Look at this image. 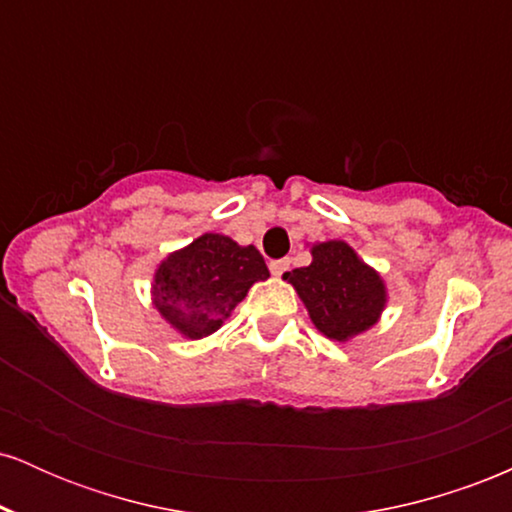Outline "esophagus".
<instances>
[{
	"label": "esophagus",
	"mask_w": 512,
	"mask_h": 512,
	"mask_svg": "<svg viewBox=\"0 0 512 512\" xmlns=\"http://www.w3.org/2000/svg\"><path fill=\"white\" fill-rule=\"evenodd\" d=\"M289 269H291V260H289V257H284V260L269 262V272H272L274 276H281L284 272H289Z\"/></svg>",
	"instance_id": "34e87169"
}]
</instances>
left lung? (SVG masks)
<instances>
[{
    "instance_id": "8db88e82",
    "label": "left lung",
    "mask_w": 512,
    "mask_h": 512,
    "mask_svg": "<svg viewBox=\"0 0 512 512\" xmlns=\"http://www.w3.org/2000/svg\"><path fill=\"white\" fill-rule=\"evenodd\" d=\"M313 262L284 274L296 289L317 332L332 342H351L378 325L387 286L378 269L358 257L346 240L310 245Z\"/></svg>"
}]
</instances>
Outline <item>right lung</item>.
<instances>
[{
    "label": "right lung",
    "mask_w": 512,
    "mask_h": 512,
    "mask_svg": "<svg viewBox=\"0 0 512 512\" xmlns=\"http://www.w3.org/2000/svg\"><path fill=\"white\" fill-rule=\"evenodd\" d=\"M269 276L255 245L202 233L158 262L151 305L185 339H204L231 317L252 284Z\"/></svg>",
    "instance_id": "add662e5"
}]
</instances>
